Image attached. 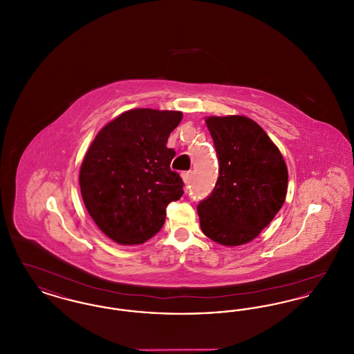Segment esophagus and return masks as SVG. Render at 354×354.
<instances>
[{"instance_id": "esophagus-1", "label": "esophagus", "mask_w": 354, "mask_h": 354, "mask_svg": "<svg viewBox=\"0 0 354 354\" xmlns=\"http://www.w3.org/2000/svg\"><path fill=\"white\" fill-rule=\"evenodd\" d=\"M182 178H183V180H185V183H189L191 179H192V171H185V172L182 174Z\"/></svg>"}]
</instances>
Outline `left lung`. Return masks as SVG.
Returning <instances> with one entry per match:
<instances>
[{
    "label": "left lung",
    "mask_w": 354,
    "mask_h": 354,
    "mask_svg": "<svg viewBox=\"0 0 354 354\" xmlns=\"http://www.w3.org/2000/svg\"><path fill=\"white\" fill-rule=\"evenodd\" d=\"M205 123L218 153L219 178L198 204L201 227L221 245H241L259 235L284 204L286 162L252 119L208 117Z\"/></svg>",
    "instance_id": "left-lung-1"
}]
</instances>
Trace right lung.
Returning <instances> with one entry per match:
<instances>
[{
  "mask_svg": "<svg viewBox=\"0 0 354 354\" xmlns=\"http://www.w3.org/2000/svg\"><path fill=\"white\" fill-rule=\"evenodd\" d=\"M180 111L134 109L107 123L93 140L80 171L84 205L102 232L122 245L158 234L183 180L169 169L167 139Z\"/></svg>",
  "mask_w": 354,
  "mask_h": 354,
  "instance_id": "right-lung-1",
  "label": "right lung"
}]
</instances>
